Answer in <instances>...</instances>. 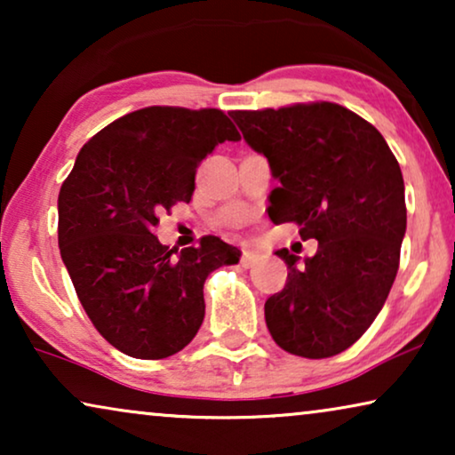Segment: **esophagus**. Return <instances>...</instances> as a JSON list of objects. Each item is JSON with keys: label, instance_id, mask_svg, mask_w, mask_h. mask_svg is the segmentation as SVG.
<instances>
[{"label": "esophagus", "instance_id": "esophagus-1", "mask_svg": "<svg viewBox=\"0 0 455 455\" xmlns=\"http://www.w3.org/2000/svg\"><path fill=\"white\" fill-rule=\"evenodd\" d=\"M259 260H260V254L252 252V251H244V252H242L240 263H242V267H252V265H257Z\"/></svg>", "mask_w": 455, "mask_h": 455}]
</instances>
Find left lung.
Returning a JSON list of instances; mask_svg holds the SVG:
<instances>
[{
    "label": "left lung",
    "instance_id": "left-lung-1",
    "mask_svg": "<svg viewBox=\"0 0 455 455\" xmlns=\"http://www.w3.org/2000/svg\"><path fill=\"white\" fill-rule=\"evenodd\" d=\"M248 147L269 161L273 223L296 221L319 248L288 265L265 321L285 352L329 358L363 335L383 308L406 234L403 178L381 132L335 103L232 111Z\"/></svg>",
    "mask_w": 455,
    "mask_h": 455
}]
</instances>
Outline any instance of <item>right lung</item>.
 Returning <instances> with one entry per match:
<instances>
[{
	"label": "right lung",
	"mask_w": 455,
	"mask_h": 455,
	"mask_svg": "<svg viewBox=\"0 0 455 455\" xmlns=\"http://www.w3.org/2000/svg\"><path fill=\"white\" fill-rule=\"evenodd\" d=\"M226 140L240 134L220 109L145 108L92 136L61 184V260L92 325L128 356L188 346L204 319V279L240 260L215 235L178 252L153 234L161 211L190 201L196 167Z\"/></svg>",
	"instance_id": "add662e5"
}]
</instances>
